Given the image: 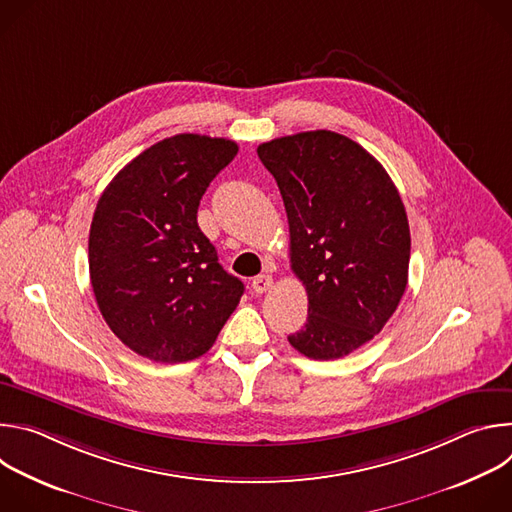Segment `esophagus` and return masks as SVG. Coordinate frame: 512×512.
Masks as SVG:
<instances>
[{"instance_id":"esophagus-1","label":"esophagus","mask_w":512,"mask_h":512,"mask_svg":"<svg viewBox=\"0 0 512 512\" xmlns=\"http://www.w3.org/2000/svg\"><path fill=\"white\" fill-rule=\"evenodd\" d=\"M253 291L255 294H265V291H269L271 287H273V277L271 275H265V273H261V275H257L255 279H253Z\"/></svg>"}]
</instances>
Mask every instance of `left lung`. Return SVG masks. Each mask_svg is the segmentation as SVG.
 I'll return each mask as SVG.
<instances>
[{
  "label": "left lung",
  "instance_id": "1",
  "mask_svg": "<svg viewBox=\"0 0 512 512\" xmlns=\"http://www.w3.org/2000/svg\"><path fill=\"white\" fill-rule=\"evenodd\" d=\"M289 223V263L308 320L287 336L314 360L350 354L397 310L411 255L401 196L385 168L346 135L318 129L261 143Z\"/></svg>",
  "mask_w": 512,
  "mask_h": 512
}]
</instances>
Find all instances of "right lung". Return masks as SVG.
Masks as SVG:
<instances>
[{"instance_id": "1", "label": "right lung", "mask_w": 512, "mask_h": 512, "mask_svg": "<svg viewBox=\"0 0 512 512\" xmlns=\"http://www.w3.org/2000/svg\"><path fill=\"white\" fill-rule=\"evenodd\" d=\"M239 145L180 133L133 158L101 194L89 233V273L113 334L156 362L202 356L245 285L218 263L198 227L202 194Z\"/></svg>"}]
</instances>
